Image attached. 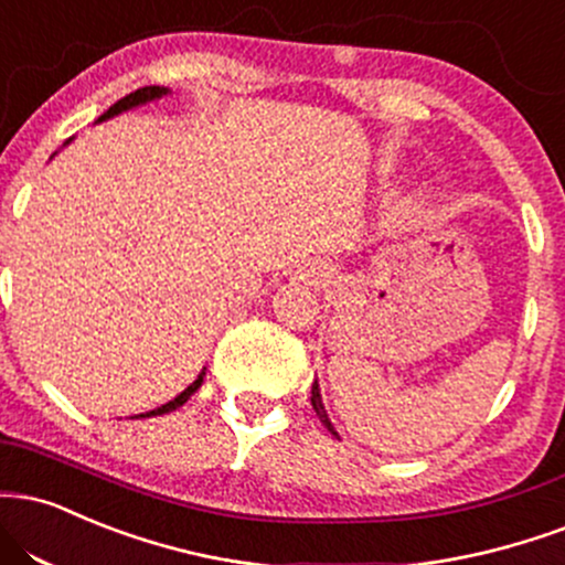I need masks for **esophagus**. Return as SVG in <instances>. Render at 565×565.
<instances>
[{"instance_id":"esophagus-1","label":"esophagus","mask_w":565,"mask_h":565,"mask_svg":"<svg viewBox=\"0 0 565 565\" xmlns=\"http://www.w3.org/2000/svg\"><path fill=\"white\" fill-rule=\"evenodd\" d=\"M331 265L329 263H308L300 268V278L302 281H310V284H318V281H326V278H331Z\"/></svg>"}]
</instances>
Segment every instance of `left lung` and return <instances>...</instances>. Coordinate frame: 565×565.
Segmentation results:
<instances>
[{"instance_id": "obj_1", "label": "left lung", "mask_w": 565, "mask_h": 565, "mask_svg": "<svg viewBox=\"0 0 565 565\" xmlns=\"http://www.w3.org/2000/svg\"><path fill=\"white\" fill-rule=\"evenodd\" d=\"M310 403H312V411H316V416L321 418V424L326 426V429H329L331 434H334V437H339V434L334 431V426H331V420H329V413H326V407H323V399H321V390H318V382H312V394H310Z\"/></svg>"}]
</instances>
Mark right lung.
<instances>
[{"mask_svg":"<svg viewBox=\"0 0 565 565\" xmlns=\"http://www.w3.org/2000/svg\"><path fill=\"white\" fill-rule=\"evenodd\" d=\"M168 94V88L166 86H145V88H136V92H131L128 94V97H124V99H118L115 102V105L110 107V110H107L105 115H99V120H107V118H113V115H118V113H126V110H131V107H139V105H147V102H152V99H160V97H166ZM97 120V124H99ZM202 379H205V371L200 373V376L194 379L192 384L186 386V390H183L179 397L175 399H171V403H166V405H160L158 411H149V413H141V416H136V418H149V416H162V413H171V411H175V407H181L183 403H186L189 397H192V394L200 390L202 386Z\"/></svg>","mask_w":565,"mask_h":565,"instance_id":"obj_1","label":"right lung"}]
</instances>
